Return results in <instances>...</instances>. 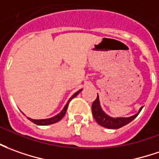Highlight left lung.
<instances>
[{"label":"left lung","mask_w":159,"mask_h":159,"mask_svg":"<svg viewBox=\"0 0 159 159\" xmlns=\"http://www.w3.org/2000/svg\"><path fill=\"white\" fill-rule=\"evenodd\" d=\"M142 108L143 107H140L139 110L136 114L130 116V117L113 118V117H111V116L107 114L105 111H103L102 107L100 106L98 95L97 96V98L95 99V101H93V105H92V111H93V118L96 120V122L99 125H101L103 127L108 128V129H119V128L129 124L130 122H132V120L139 115L140 111L142 110Z\"/></svg>","instance_id":"1"}]
</instances>
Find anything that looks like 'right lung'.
<instances>
[{
  "instance_id": "right-lung-1",
  "label": "right lung",
  "mask_w": 159,
  "mask_h": 159,
  "mask_svg": "<svg viewBox=\"0 0 159 159\" xmlns=\"http://www.w3.org/2000/svg\"><path fill=\"white\" fill-rule=\"evenodd\" d=\"M82 89H80V90H79L78 92H76V93L73 94L71 98H69L68 102L71 100V99H72V98H74V97H76L78 94L80 93ZM68 102L66 103V105L65 107H64V108L61 110V111L60 112V113H58V114L55 115V116H53V117H52V118H49V119H31V118H29V117H27V118L29 119L30 121H32L33 123L36 124V125H52V124L57 123V122H59V121H60V120L64 117V115L66 114V109H67V107H68ZM21 112H22V111H21ZM23 114H24V113H23Z\"/></svg>"
}]
</instances>
